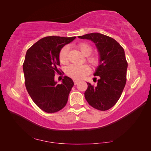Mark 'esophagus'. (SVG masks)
<instances>
[{
    "instance_id": "obj_1",
    "label": "esophagus",
    "mask_w": 151,
    "mask_h": 151,
    "mask_svg": "<svg viewBox=\"0 0 151 151\" xmlns=\"http://www.w3.org/2000/svg\"><path fill=\"white\" fill-rule=\"evenodd\" d=\"M78 83H79L78 81H76V80L74 81V84H75V85H77V84H78Z\"/></svg>"
}]
</instances>
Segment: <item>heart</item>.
Wrapping results in <instances>:
<instances>
[{"instance_id":"b5f03b06","label":"heart","mask_w":151,"mask_h":151,"mask_svg":"<svg viewBox=\"0 0 151 151\" xmlns=\"http://www.w3.org/2000/svg\"><path fill=\"white\" fill-rule=\"evenodd\" d=\"M77 47L84 55L86 56V60L92 66L96 67L100 65L101 58L98 55L91 54L93 52V48L90 44L83 42L78 44ZM68 52H69L68 46L66 45L61 48L58 58H59L60 63L63 65H66L68 63V61H69ZM66 75L72 78L76 79V80H81L91 73V68L88 65H71L66 68Z\"/></svg>"}]
</instances>
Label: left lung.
Returning <instances> with one entry per match:
<instances>
[{
  "mask_svg": "<svg viewBox=\"0 0 151 151\" xmlns=\"http://www.w3.org/2000/svg\"><path fill=\"white\" fill-rule=\"evenodd\" d=\"M78 38L95 43L101 58L94 73L100 78L95 86L87 83L85 97L93 108L107 111L117 103L126 85L128 63L124 50L114 39L101 33H90Z\"/></svg>",
  "mask_w": 151,
  "mask_h": 151,
  "instance_id": "1",
  "label": "left lung"
}]
</instances>
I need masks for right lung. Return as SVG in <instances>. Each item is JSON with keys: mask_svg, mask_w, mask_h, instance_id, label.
Instances as JSON below:
<instances>
[{"mask_svg": "<svg viewBox=\"0 0 151 151\" xmlns=\"http://www.w3.org/2000/svg\"><path fill=\"white\" fill-rule=\"evenodd\" d=\"M75 38L47 37L27 51L22 65L26 88L37 106L48 113L58 112L65 106L74 85L72 79L66 76L62 84L57 85L55 76L61 70L58 68L61 48Z\"/></svg>", "mask_w": 151, "mask_h": 151, "instance_id": "add662e5", "label": "right lung"}]
</instances>
